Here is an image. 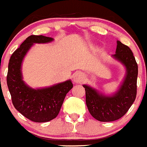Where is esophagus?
<instances>
[{
	"instance_id": "34e87169",
	"label": "esophagus",
	"mask_w": 147,
	"mask_h": 147,
	"mask_svg": "<svg viewBox=\"0 0 147 147\" xmlns=\"http://www.w3.org/2000/svg\"><path fill=\"white\" fill-rule=\"evenodd\" d=\"M84 75L82 72H75L73 75V82L75 84H81L84 81Z\"/></svg>"
}]
</instances>
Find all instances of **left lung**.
<instances>
[{"mask_svg":"<svg viewBox=\"0 0 147 147\" xmlns=\"http://www.w3.org/2000/svg\"><path fill=\"white\" fill-rule=\"evenodd\" d=\"M112 57L126 69V74L118 90L105 95L98 89L84 84L86 104L93 118L102 122H109L123 117L135 101L137 94L138 64L132 50L121 41H117L115 54Z\"/></svg>","mask_w":147,"mask_h":147,"instance_id":"1","label":"left lung"}]
</instances>
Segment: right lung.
<instances>
[{"instance_id":"add662e5","label":"right lung","mask_w":147,"mask_h":147,"mask_svg":"<svg viewBox=\"0 0 147 147\" xmlns=\"http://www.w3.org/2000/svg\"><path fill=\"white\" fill-rule=\"evenodd\" d=\"M54 39L43 35H31L12 55L6 77L14 107L24 117L43 123L57 117L66 94L73 87L71 80L51 86L33 89L23 80L22 63L34 43H47Z\"/></svg>"}]
</instances>
